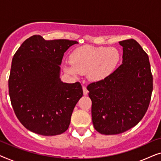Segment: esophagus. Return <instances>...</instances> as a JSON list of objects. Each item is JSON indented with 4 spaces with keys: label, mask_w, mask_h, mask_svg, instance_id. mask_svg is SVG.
I'll list each match as a JSON object with an SVG mask.
<instances>
[{
    "label": "esophagus",
    "mask_w": 161,
    "mask_h": 161,
    "mask_svg": "<svg viewBox=\"0 0 161 161\" xmlns=\"http://www.w3.org/2000/svg\"><path fill=\"white\" fill-rule=\"evenodd\" d=\"M83 95H87L88 92H89V91H88L86 89V87L85 86H83Z\"/></svg>",
    "instance_id": "esophagus-1"
}]
</instances>
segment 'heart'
<instances>
[{
  "label": "heart",
  "instance_id": "1",
  "mask_svg": "<svg viewBox=\"0 0 161 161\" xmlns=\"http://www.w3.org/2000/svg\"><path fill=\"white\" fill-rule=\"evenodd\" d=\"M120 52L116 47H94L85 45L72 53V64L64 65L67 73L76 76L86 74L91 81L97 82L105 79L114 72L119 62Z\"/></svg>",
  "mask_w": 161,
  "mask_h": 161
}]
</instances>
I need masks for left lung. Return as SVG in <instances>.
Instances as JSON below:
<instances>
[{
	"label": "left lung",
	"instance_id": "8db88e82",
	"mask_svg": "<svg viewBox=\"0 0 161 161\" xmlns=\"http://www.w3.org/2000/svg\"><path fill=\"white\" fill-rule=\"evenodd\" d=\"M122 64L104 80L87 86L94 127L116 135L136 126L146 114L153 92L149 57L134 39L119 42Z\"/></svg>",
	"mask_w": 161,
	"mask_h": 161
}]
</instances>
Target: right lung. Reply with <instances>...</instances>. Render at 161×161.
I'll list each match as a JSON object with an SVG mask.
<instances>
[{"label": "right lung", "mask_w": 161, "mask_h": 161, "mask_svg": "<svg viewBox=\"0 0 161 161\" xmlns=\"http://www.w3.org/2000/svg\"><path fill=\"white\" fill-rule=\"evenodd\" d=\"M77 43L34 35L14 55L8 79L11 103L21 124L33 133L56 136L69 127L83 89L79 82L61 80L60 65L64 53Z\"/></svg>", "instance_id": "right-lung-1"}]
</instances>
